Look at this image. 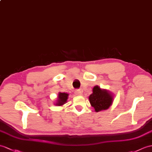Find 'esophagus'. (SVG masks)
Listing matches in <instances>:
<instances>
[{"mask_svg":"<svg viewBox=\"0 0 152 152\" xmlns=\"http://www.w3.org/2000/svg\"><path fill=\"white\" fill-rule=\"evenodd\" d=\"M82 94H83L82 90H80V89L76 90V95H82Z\"/></svg>","mask_w":152,"mask_h":152,"instance_id":"1","label":"esophagus"}]
</instances>
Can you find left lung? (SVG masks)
Wrapping results in <instances>:
<instances>
[{
    "instance_id": "1",
    "label": "left lung",
    "mask_w": 152,
    "mask_h": 152,
    "mask_svg": "<svg viewBox=\"0 0 152 152\" xmlns=\"http://www.w3.org/2000/svg\"><path fill=\"white\" fill-rule=\"evenodd\" d=\"M89 100L94 111L99 112L110 107L113 102V94L108 90L101 89L96 86L93 87V93L90 94Z\"/></svg>"
}]
</instances>
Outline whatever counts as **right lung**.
Here are the masks:
<instances>
[{"label":"right lung","mask_w":152,"mask_h":152,"mask_svg":"<svg viewBox=\"0 0 152 152\" xmlns=\"http://www.w3.org/2000/svg\"><path fill=\"white\" fill-rule=\"evenodd\" d=\"M69 94L66 93H61L59 92L58 94L57 100H56L55 105H58V106H61V105H64L66 103V101L69 98Z\"/></svg>","instance_id":"right-lung-1"}]
</instances>
